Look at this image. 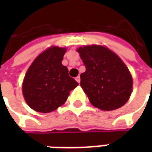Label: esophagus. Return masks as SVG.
I'll use <instances>...</instances> for the list:
<instances>
[{
    "label": "esophagus",
    "instance_id": "1",
    "mask_svg": "<svg viewBox=\"0 0 152 152\" xmlns=\"http://www.w3.org/2000/svg\"><path fill=\"white\" fill-rule=\"evenodd\" d=\"M76 81H77V82H78V83H80V77L79 76H76Z\"/></svg>",
    "mask_w": 152,
    "mask_h": 152
}]
</instances>
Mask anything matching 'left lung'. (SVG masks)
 Listing matches in <instances>:
<instances>
[{"mask_svg":"<svg viewBox=\"0 0 152 152\" xmlns=\"http://www.w3.org/2000/svg\"><path fill=\"white\" fill-rule=\"evenodd\" d=\"M77 52L86 66L80 74V86L89 102L103 111L124 106L129 99L133 78L116 53L102 45H85Z\"/></svg>","mask_w":152,"mask_h":152,"instance_id":"left-lung-1","label":"left lung"}]
</instances>
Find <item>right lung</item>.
<instances>
[{"label": "right lung", "mask_w": 152, "mask_h": 152, "mask_svg": "<svg viewBox=\"0 0 152 152\" xmlns=\"http://www.w3.org/2000/svg\"><path fill=\"white\" fill-rule=\"evenodd\" d=\"M66 48L52 46L33 61L23 82L25 101L36 112L48 113L65 103L78 83L68 75L62 61Z\"/></svg>", "instance_id": "right-lung-1"}]
</instances>
